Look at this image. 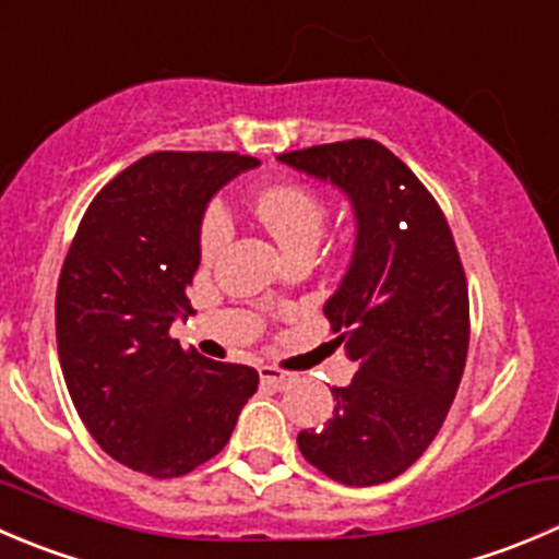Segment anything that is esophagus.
I'll return each instance as SVG.
<instances>
[{
    "instance_id": "obj_1",
    "label": "esophagus",
    "mask_w": 559,
    "mask_h": 559,
    "mask_svg": "<svg viewBox=\"0 0 559 559\" xmlns=\"http://www.w3.org/2000/svg\"><path fill=\"white\" fill-rule=\"evenodd\" d=\"M259 377H262L264 384H270V388H278V390H284L286 384L295 382V373L281 371V368H275V366H262L259 368Z\"/></svg>"
}]
</instances>
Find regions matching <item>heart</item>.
<instances>
[{
  "mask_svg": "<svg viewBox=\"0 0 559 559\" xmlns=\"http://www.w3.org/2000/svg\"><path fill=\"white\" fill-rule=\"evenodd\" d=\"M253 213L267 226L286 253L317 248L328 229L330 207L324 197L302 182H278L262 188L253 199ZM231 240V218L224 204H210L199 224V257L215 262Z\"/></svg>",
  "mask_w": 559,
  "mask_h": 559,
  "instance_id": "heart-1",
  "label": "heart"
}]
</instances>
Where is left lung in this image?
<instances>
[{
	"label": "left lung",
	"instance_id": "left-lung-1",
	"mask_svg": "<svg viewBox=\"0 0 559 559\" xmlns=\"http://www.w3.org/2000/svg\"><path fill=\"white\" fill-rule=\"evenodd\" d=\"M278 160L344 191L357 221L349 270L324 302L357 373L333 388V417L300 431L297 445L338 484H388L442 429L467 362V275L451 226L409 166L373 139Z\"/></svg>",
	"mask_w": 559,
	"mask_h": 559
}]
</instances>
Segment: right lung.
<instances>
[{"label": "right lung", "mask_w": 559, "mask_h": 559, "mask_svg": "<svg viewBox=\"0 0 559 559\" xmlns=\"http://www.w3.org/2000/svg\"><path fill=\"white\" fill-rule=\"evenodd\" d=\"M237 153H153L86 207L57 284V346L75 412L97 445L150 478H180L224 451L251 366L182 349L169 328L191 311L199 224L240 171Z\"/></svg>", "instance_id": "1"}]
</instances>
